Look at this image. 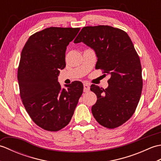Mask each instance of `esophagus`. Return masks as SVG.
I'll list each match as a JSON object with an SVG mask.
<instances>
[{"label": "esophagus", "instance_id": "esophagus-1", "mask_svg": "<svg viewBox=\"0 0 161 161\" xmlns=\"http://www.w3.org/2000/svg\"><path fill=\"white\" fill-rule=\"evenodd\" d=\"M90 90V86L88 84H84V92H88Z\"/></svg>", "mask_w": 161, "mask_h": 161}]
</instances>
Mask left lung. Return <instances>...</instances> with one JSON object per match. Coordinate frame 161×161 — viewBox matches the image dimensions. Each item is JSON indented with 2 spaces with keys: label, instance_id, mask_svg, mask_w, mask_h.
Returning <instances> with one entry per match:
<instances>
[{
  "label": "left lung",
  "instance_id": "obj_1",
  "mask_svg": "<svg viewBox=\"0 0 161 161\" xmlns=\"http://www.w3.org/2000/svg\"><path fill=\"white\" fill-rule=\"evenodd\" d=\"M80 42L95 50V68L111 75L105 89L91 86L97 97L92 114L104 127H118L134 114L141 96L142 67L138 54L127 33L108 25L84 27L74 41Z\"/></svg>",
  "mask_w": 161,
  "mask_h": 161
}]
</instances>
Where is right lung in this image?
Returning a JSON list of instances; mask_svg holds the SVG:
<instances>
[{"label": "right lung", "instance_id": "right-lung-1", "mask_svg": "<svg viewBox=\"0 0 161 161\" xmlns=\"http://www.w3.org/2000/svg\"><path fill=\"white\" fill-rule=\"evenodd\" d=\"M80 28L50 27L29 37L18 68L20 96L30 117L44 130L57 131L68 125L83 93L81 81L61 89L59 69L66 66V47Z\"/></svg>", "mask_w": 161, "mask_h": 161}]
</instances>
